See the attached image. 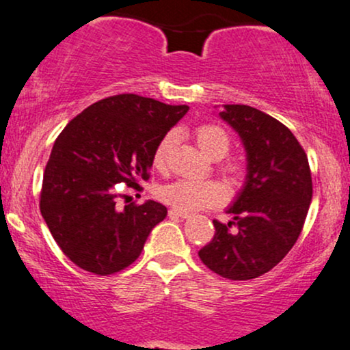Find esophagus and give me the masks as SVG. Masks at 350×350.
<instances>
[{"label":"esophagus","mask_w":350,"mask_h":350,"mask_svg":"<svg viewBox=\"0 0 350 350\" xmlns=\"http://www.w3.org/2000/svg\"><path fill=\"white\" fill-rule=\"evenodd\" d=\"M168 215H170V217H175V218H188V217H190V215H188L187 211L176 210V208H172V210L168 211Z\"/></svg>","instance_id":"1"}]
</instances>
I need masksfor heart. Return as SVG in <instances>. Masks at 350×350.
Segmentation results:
<instances>
[{
  "label": "heart",
  "instance_id": "obj_1",
  "mask_svg": "<svg viewBox=\"0 0 350 350\" xmlns=\"http://www.w3.org/2000/svg\"><path fill=\"white\" fill-rule=\"evenodd\" d=\"M195 139L198 147L211 159H223L230 152L231 140L226 131L213 124L200 125L195 131ZM175 142V133L168 132L157 144L152 154V165L157 170H163L167 165V155ZM228 172L234 170L231 165L226 167ZM159 198L167 205L182 211H196L202 208L215 206L225 200V188L215 180H188L180 178L175 182L165 183L159 188Z\"/></svg>",
  "mask_w": 350,
  "mask_h": 350
}]
</instances>
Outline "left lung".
<instances>
[{
	"instance_id": "obj_1",
	"label": "left lung",
	"mask_w": 350,
	"mask_h": 350,
	"mask_svg": "<svg viewBox=\"0 0 350 350\" xmlns=\"http://www.w3.org/2000/svg\"><path fill=\"white\" fill-rule=\"evenodd\" d=\"M219 117L241 139L246 178L226 208L233 221L215 219V237L198 256L219 276L246 281L273 269L299 238L312 200L311 170L304 148L274 117L241 104H225Z\"/></svg>"
}]
</instances>
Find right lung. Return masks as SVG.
<instances>
[{
  "label": "right lung",
  "mask_w": 350,
  "mask_h": 350,
  "mask_svg": "<svg viewBox=\"0 0 350 350\" xmlns=\"http://www.w3.org/2000/svg\"><path fill=\"white\" fill-rule=\"evenodd\" d=\"M119 94L89 105L59 133L42 176L41 215L74 265L107 276L142 253L167 208L154 200L117 208L120 185L140 188L163 135L188 112Z\"/></svg>",
  "instance_id": "obj_1"
}]
</instances>
